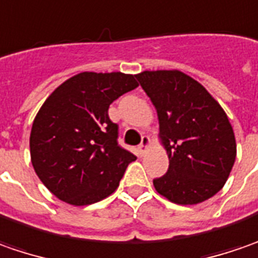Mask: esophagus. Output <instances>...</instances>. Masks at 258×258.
Segmentation results:
<instances>
[{"label": "esophagus", "mask_w": 258, "mask_h": 258, "mask_svg": "<svg viewBox=\"0 0 258 258\" xmlns=\"http://www.w3.org/2000/svg\"><path fill=\"white\" fill-rule=\"evenodd\" d=\"M150 147H151V140H150V137H143L141 144L138 146V153H140V156H144Z\"/></svg>", "instance_id": "obj_1"}]
</instances>
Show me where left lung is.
Masks as SVG:
<instances>
[{"mask_svg":"<svg viewBox=\"0 0 258 258\" xmlns=\"http://www.w3.org/2000/svg\"><path fill=\"white\" fill-rule=\"evenodd\" d=\"M156 107L158 138L168 171L153 184L158 194L181 206L211 199L226 184L237 156L233 127L216 98L178 70L137 74Z\"/></svg>","mask_w":258,"mask_h":258,"instance_id":"obj_1","label":"left lung"}]
</instances>
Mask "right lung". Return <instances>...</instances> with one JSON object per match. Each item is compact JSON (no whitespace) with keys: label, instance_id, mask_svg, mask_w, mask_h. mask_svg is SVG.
I'll return each instance as SVG.
<instances>
[{"label":"right lung","instance_id":"obj_1","mask_svg":"<svg viewBox=\"0 0 258 258\" xmlns=\"http://www.w3.org/2000/svg\"><path fill=\"white\" fill-rule=\"evenodd\" d=\"M137 87L133 74L84 71L58 85L41 105L30 136L31 163L57 199L88 206L117 190L137 157L118 146L108 107Z\"/></svg>","mask_w":258,"mask_h":258}]
</instances>
